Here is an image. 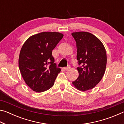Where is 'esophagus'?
Returning <instances> with one entry per match:
<instances>
[{
  "mask_svg": "<svg viewBox=\"0 0 124 124\" xmlns=\"http://www.w3.org/2000/svg\"><path fill=\"white\" fill-rule=\"evenodd\" d=\"M63 70H69L70 69V67H64V68H63Z\"/></svg>",
  "mask_w": 124,
  "mask_h": 124,
  "instance_id": "1",
  "label": "esophagus"
}]
</instances>
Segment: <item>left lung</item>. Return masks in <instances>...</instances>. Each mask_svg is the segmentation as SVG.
<instances>
[{"label":"left lung","instance_id":"1","mask_svg":"<svg viewBox=\"0 0 124 124\" xmlns=\"http://www.w3.org/2000/svg\"><path fill=\"white\" fill-rule=\"evenodd\" d=\"M77 43L79 77L73 81L78 90L92 89L101 80L107 64V54L101 41L91 33L78 32L72 33Z\"/></svg>","mask_w":124,"mask_h":124}]
</instances>
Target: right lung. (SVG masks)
I'll list each match as a JSON object with an SVG mask.
<instances>
[{
  "instance_id": "add662e5",
  "label": "right lung",
  "mask_w": 124,
  "mask_h": 124,
  "mask_svg": "<svg viewBox=\"0 0 124 124\" xmlns=\"http://www.w3.org/2000/svg\"><path fill=\"white\" fill-rule=\"evenodd\" d=\"M63 37L59 32H41L32 35L23 45L18 66L24 82L33 91L42 92L54 85L61 69L54 63L52 51Z\"/></svg>"
}]
</instances>
